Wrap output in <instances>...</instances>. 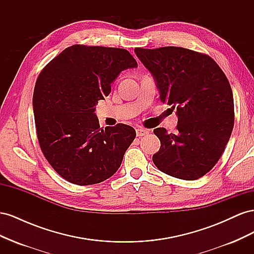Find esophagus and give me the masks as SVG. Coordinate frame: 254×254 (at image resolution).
Listing matches in <instances>:
<instances>
[{
  "label": "esophagus",
  "mask_w": 254,
  "mask_h": 254,
  "mask_svg": "<svg viewBox=\"0 0 254 254\" xmlns=\"http://www.w3.org/2000/svg\"><path fill=\"white\" fill-rule=\"evenodd\" d=\"M135 131H136V135H137V136H143V135H145V134L149 133V130L144 129V128H136Z\"/></svg>",
  "instance_id": "1"
}]
</instances>
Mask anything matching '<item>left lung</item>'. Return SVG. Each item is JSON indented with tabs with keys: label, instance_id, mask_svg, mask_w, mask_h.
Instances as JSON below:
<instances>
[{
	"label": "left lung",
	"instance_id": "left-lung-1",
	"mask_svg": "<svg viewBox=\"0 0 254 254\" xmlns=\"http://www.w3.org/2000/svg\"><path fill=\"white\" fill-rule=\"evenodd\" d=\"M152 74L162 103L176 109L177 133L153 130L161 142L152 161L161 172L196 180L221 157L234 126L231 86L219 65L205 54L178 47L134 49Z\"/></svg>",
	"mask_w": 254,
	"mask_h": 254
}]
</instances>
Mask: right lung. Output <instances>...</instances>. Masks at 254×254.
I'll return each mask as SVG.
<instances>
[{"instance_id": "add662e5", "label": "right lung", "mask_w": 254, "mask_h": 254, "mask_svg": "<svg viewBox=\"0 0 254 254\" xmlns=\"http://www.w3.org/2000/svg\"><path fill=\"white\" fill-rule=\"evenodd\" d=\"M136 66L124 49L76 44L40 73L33 96L38 141L49 163L66 181L90 186L119 170L135 130L125 124L102 129L95 106L109 95L122 71Z\"/></svg>"}]
</instances>
